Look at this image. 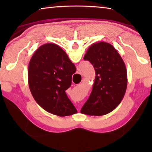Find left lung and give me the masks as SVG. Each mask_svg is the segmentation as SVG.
I'll return each instance as SVG.
<instances>
[{
  "label": "left lung",
  "mask_w": 152,
  "mask_h": 152,
  "mask_svg": "<svg viewBox=\"0 0 152 152\" xmlns=\"http://www.w3.org/2000/svg\"><path fill=\"white\" fill-rule=\"evenodd\" d=\"M84 60L93 65L96 76L91 94L80 113L106 115L116 109L125 94L127 75L124 61L112 45L102 42L90 46Z\"/></svg>",
  "instance_id": "left-lung-1"
}]
</instances>
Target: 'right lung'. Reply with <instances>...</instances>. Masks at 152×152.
Wrapping results in <instances>:
<instances>
[{
  "mask_svg": "<svg viewBox=\"0 0 152 152\" xmlns=\"http://www.w3.org/2000/svg\"><path fill=\"white\" fill-rule=\"evenodd\" d=\"M76 71L74 64L60 46L54 43L40 46L31 58L28 68L29 86L37 104L58 116L76 113L66 93Z\"/></svg>",
  "mask_w": 152,
  "mask_h": 152,
  "instance_id": "obj_1",
  "label": "right lung"
}]
</instances>
